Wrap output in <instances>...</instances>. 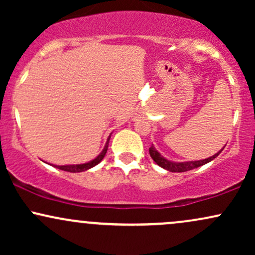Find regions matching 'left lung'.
<instances>
[{
  "label": "left lung",
  "instance_id": "obj_1",
  "mask_svg": "<svg viewBox=\"0 0 255 255\" xmlns=\"http://www.w3.org/2000/svg\"><path fill=\"white\" fill-rule=\"evenodd\" d=\"M223 150V148H222ZM222 150L218 152V153H216L215 156L210 157V158H206V159H201V160H194V162H182V163H176V162H170V160L165 159L164 157L160 156V153L158 152L156 148L153 147V146H151L150 148H148V151H150V156L152 159L154 160V162L157 163L158 165L162 166L163 169H166V170L171 171V172H183V171H188V170H192V169H195V168H199V166L206 164V163L211 162V160L215 159L216 157L218 156L219 153H221Z\"/></svg>",
  "mask_w": 255,
  "mask_h": 255
}]
</instances>
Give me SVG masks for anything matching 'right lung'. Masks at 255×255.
Instances as JSON below:
<instances>
[{"label": "right lung", "instance_id": "obj_1", "mask_svg": "<svg viewBox=\"0 0 255 255\" xmlns=\"http://www.w3.org/2000/svg\"><path fill=\"white\" fill-rule=\"evenodd\" d=\"M109 140H110V136L108 137V141H107V145H105L104 150L101 152V154L97 158H95L93 160H91L89 163H85V164H77V165H56V168L61 169V170L63 171H69V172H81V171H85V170H89V169L93 168L95 165H97L99 162H101L102 159H103L105 153H107L108 151V145H109Z\"/></svg>", "mask_w": 255, "mask_h": 255}]
</instances>
